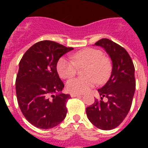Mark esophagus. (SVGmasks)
<instances>
[{
	"mask_svg": "<svg viewBox=\"0 0 148 148\" xmlns=\"http://www.w3.org/2000/svg\"><path fill=\"white\" fill-rule=\"evenodd\" d=\"M71 96L72 97H80V96H81V95H80V94H75V93H71Z\"/></svg>",
	"mask_w": 148,
	"mask_h": 148,
	"instance_id": "obj_1",
	"label": "esophagus"
}]
</instances>
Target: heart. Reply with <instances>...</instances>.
<instances>
[{"label": "heart", "mask_w": 148, "mask_h": 148, "mask_svg": "<svg viewBox=\"0 0 148 148\" xmlns=\"http://www.w3.org/2000/svg\"><path fill=\"white\" fill-rule=\"evenodd\" d=\"M78 67H86L85 77H76L67 82V90L71 93L83 94L89 91L96 83H103L108 78L110 71V62L103 57L101 51L87 48L74 53L71 58L62 57L57 64V71L63 79L75 75Z\"/></svg>", "instance_id": "heart-1"}]
</instances>
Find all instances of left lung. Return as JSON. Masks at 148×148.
<instances>
[{
  "label": "left lung",
  "mask_w": 148,
  "mask_h": 148,
  "mask_svg": "<svg viewBox=\"0 0 148 148\" xmlns=\"http://www.w3.org/2000/svg\"><path fill=\"white\" fill-rule=\"evenodd\" d=\"M108 53L112 61V70L107 83L97 91L101 100L86 108L87 116L97 128L108 131L117 127L128 114L135 91L134 66L124 47L103 38L95 43ZM103 97L108 101L104 102Z\"/></svg>",
  "instance_id": "8db88e82"
}]
</instances>
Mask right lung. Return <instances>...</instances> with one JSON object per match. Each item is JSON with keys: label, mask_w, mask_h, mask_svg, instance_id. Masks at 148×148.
I'll list each match as a JSON object with an SVG mask.
<instances>
[{"label": "right lung", "mask_w": 148, "mask_h": 148, "mask_svg": "<svg viewBox=\"0 0 148 148\" xmlns=\"http://www.w3.org/2000/svg\"><path fill=\"white\" fill-rule=\"evenodd\" d=\"M73 49L42 40L31 46L20 61L15 84L17 102L23 115L36 127L52 128L66 117V103L71 96L61 93L64 84L57 64Z\"/></svg>", "instance_id": "1"}]
</instances>
